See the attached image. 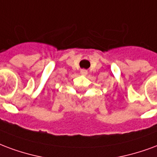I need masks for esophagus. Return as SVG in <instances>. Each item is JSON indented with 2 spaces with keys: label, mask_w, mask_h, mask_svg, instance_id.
Wrapping results in <instances>:
<instances>
[{
  "label": "esophagus",
  "mask_w": 157,
  "mask_h": 157,
  "mask_svg": "<svg viewBox=\"0 0 157 157\" xmlns=\"http://www.w3.org/2000/svg\"><path fill=\"white\" fill-rule=\"evenodd\" d=\"M81 74H82V75H86L88 74L87 70L82 69V70H81Z\"/></svg>",
  "instance_id": "obj_1"
}]
</instances>
